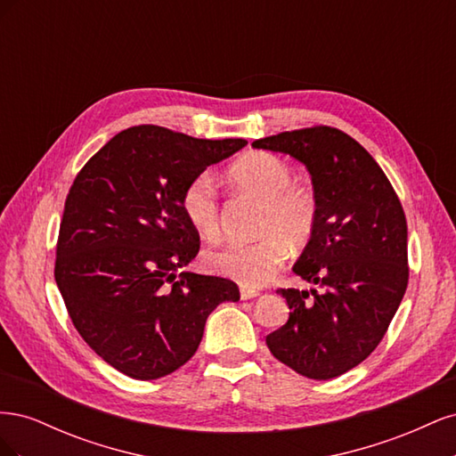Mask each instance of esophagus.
<instances>
[{"mask_svg":"<svg viewBox=\"0 0 456 456\" xmlns=\"http://www.w3.org/2000/svg\"><path fill=\"white\" fill-rule=\"evenodd\" d=\"M240 295H241V300H249V298H255V297H258V291H256V289L241 287V289H240Z\"/></svg>","mask_w":456,"mask_h":456,"instance_id":"1","label":"esophagus"}]
</instances>
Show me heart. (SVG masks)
Wrapping results in <instances>:
<instances>
[{
  "label": "heart",
  "mask_w": 456,
  "mask_h": 456,
  "mask_svg": "<svg viewBox=\"0 0 456 456\" xmlns=\"http://www.w3.org/2000/svg\"><path fill=\"white\" fill-rule=\"evenodd\" d=\"M228 183L260 201L255 232L258 240L230 241L203 255L205 268L243 287L265 285L281 268L289 249L306 247L317 228L320 203L315 191L295 183V171L270 151H249L230 165ZM181 211L200 236L218 232V196L209 175H198L184 186Z\"/></svg>",
  "instance_id": "heart-1"
}]
</instances>
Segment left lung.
Listing matches in <instances>:
<instances>
[{
	"instance_id": "1",
	"label": "left lung",
	"mask_w": 456,
	"mask_h": 456,
	"mask_svg": "<svg viewBox=\"0 0 456 456\" xmlns=\"http://www.w3.org/2000/svg\"><path fill=\"white\" fill-rule=\"evenodd\" d=\"M253 148L305 163L320 203L317 228L293 266L317 289H278L291 312L266 344L302 377H340L379 346L405 295L402 201L380 165L340 129L285 131L255 141Z\"/></svg>"
}]
</instances>
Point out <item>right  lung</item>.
I'll return each instance as SVG.
<instances>
[{
	"label": "right lung",
	"mask_w": 456,
	"mask_h": 456,
	"mask_svg": "<svg viewBox=\"0 0 456 456\" xmlns=\"http://www.w3.org/2000/svg\"><path fill=\"white\" fill-rule=\"evenodd\" d=\"M245 144L136 126L77 173L54 281L81 338L123 375L154 380L183 367L209 314L240 300L232 280L176 270L200 253V233L181 211L184 186Z\"/></svg>",
	"instance_id": "right-lung-1"
}]
</instances>
